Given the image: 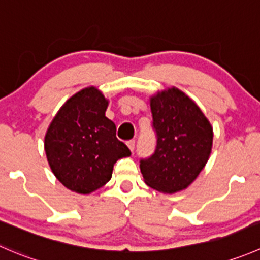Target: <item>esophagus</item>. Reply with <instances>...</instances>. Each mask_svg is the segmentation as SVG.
<instances>
[{"label":"esophagus","instance_id":"34e87169","mask_svg":"<svg viewBox=\"0 0 260 260\" xmlns=\"http://www.w3.org/2000/svg\"><path fill=\"white\" fill-rule=\"evenodd\" d=\"M127 146H128V148H129V150L133 152V151H135V147H136V142L135 141H128Z\"/></svg>","mask_w":260,"mask_h":260}]
</instances>
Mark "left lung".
<instances>
[{
	"label": "left lung",
	"mask_w": 260,
	"mask_h": 260,
	"mask_svg": "<svg viewBox=\"0 0 260 260\" xmlns=\"http://www.w3.org/2000/svg\"><path fill=\"white\" fill-rule=\"evenodd\" d=\"M155 152L140 161L145 183L173 194L190 185L210 158L213 131L196 103L176 87L150 99Z\"/></svg>",
	"instance_id": "left-lung-1"
}]
</instances>
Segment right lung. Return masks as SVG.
<instances>
[{
    "mask_svg": "<svg viewBox=\"0 0 260 260\" xmlns=\"http://www.w3.org/2000/svg\"><path fill=\"white\" fill-rule=\"evenodd\" d=\"M108 104L96 87H85L60 107L48 127V164L70 190L89 194L102 188L112 178L114 164L131 155L115 136V124L105 117Z\"/></svg>",
    "mask_w": 260,
    "mask_h": 260,
    "instance_id": "1",
    "label": "right lung"
}]
</instances>
